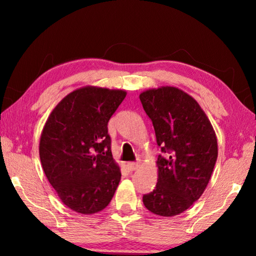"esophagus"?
Here are the masks:
<instances>
[{
	"mask_svg": "<svg viewBox=\"0 0 256 256\" xmlns=\"http://www.w3.org/2000/svg\"><path fill=\"white\" fill-rule=\"evenodd\" d=\"M138 162H128V170H131V172L138 170Z\"/></svg>",
	"mask_w": 256,
	"mask_h": 256,
	"instance_id": "34e87169",
	"label": "esophagus"
}]
</instances>
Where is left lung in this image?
<instances>
[{
    "label": "left lung",
    "instance_id": "8db88e82",
    "mask_svg": "<svg viewBox=\"0 0 256 256\" xmlns=\"http://www.w3.org/2000/svg\"><path fill=\"white\" fill-rule=\"evenodd\" d=\"M140 100L162 152L157 185L142 200L154 214L177 216L200 198L209 183L218 157L216 134L200 105L174 86L146 90Z\"/></svg>",
    "mask_w": 256,
    "mask_h": 256
}]
</instances>
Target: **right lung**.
<instances>
[{"label": "right lung", "mask_w": 256, "mask_h": 256, "mask_svg": "<svg viewBox=\"0 0 256 256\" xmlns=\"http://www.w3.org/2000/svg\"><path fill=\"white\" fill-rule=\"evenodd\" d=\"M125 96L123 90L78 89L54 108L42 128V170L64 204L79 214L105 209L118 186L107 125Z\"/></svg>", "instance_id": "right-lung-1"}]
</instances>
